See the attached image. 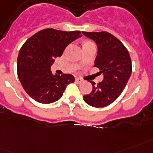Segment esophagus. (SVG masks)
<instances>
[{"instance_id": "obj_1", "label": "esophagus", "mask_w": 153, "mask_h": 153, "mask_svg": "<svg viewBox=\"0 0 153 153\" xmlns=\"http://www.w3.org/2000/svg\"><path fill=\"white\" fill-rule=\"evenodd\" d=\"M76 83H78V84H80V83H82V82H83V79H80V78H79V77H76Z\"/></svg>"}]
</instances>
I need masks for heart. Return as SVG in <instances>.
I'll return each instance as SVG.
<instances>
[{
  "label": "heart",
  "instance_id": "heart-1",
  "mask_svg": "<svg viewBox=\"0 0 153 153\" xmlns=\"http://www.w3.org/2000/svg\"><path fill=\"white\" fill-rule=\"evenodd\" d=\"M91 43H92V42H91V41H86V42H84V45H88V44H91Z\"/></svg>",
  "mask_w": 153,
  "mask_h": 153
}]
</instances>
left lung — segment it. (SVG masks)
Returning <instances> with one entry per match:
<instances>
[{
	"label": "left lung",
	"instance_id": "8db88e82",
	"mask_svg": "<svg viewBox=\"0 0 153 153\" xmlns=\"http://www.w3.org/2000/svg\"><path fill=\"white\" fill-rule=\"evenodd\" d=\"M98 46L94 67L100 69L104 79L95 84L90 80L93 89L84 95V102L91 106L102 108L112 104L121 94L127 84L132 65L130 54L120 40L108 32H82Z\"/></svg>",
	"mask_w": 153,
	"mask_h": 153
}]
</instances>
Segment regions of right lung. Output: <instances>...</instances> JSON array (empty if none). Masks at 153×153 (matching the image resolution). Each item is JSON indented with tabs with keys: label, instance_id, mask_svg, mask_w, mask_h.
Masks as SVG:
<instances>
[{
	"label": "right lung",
	"instance_id": "obj_1",
	"mask_svg": "<svg viewBox=\"0 0 153 153\" xmlns=\"http://www.w3.org/2000/svg\"><path fill=\"white\" fill-rule=\"evenodd\" d=\"M82 35L80 31L45 29L26 40L20 49L17 74L26 92L33 99L50 104L61 98L66 86L74 83L71 74L53 75L51 66L55 58L61 57L65 48Z\"/></svg>",
	"mask_w": 153,
	"mask_h": 153
}]
</instances>
